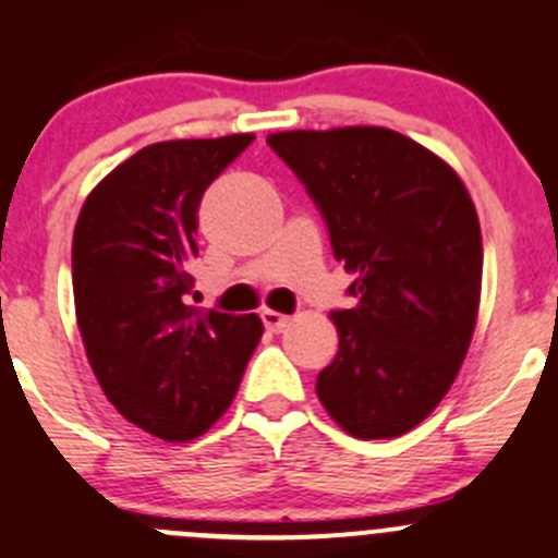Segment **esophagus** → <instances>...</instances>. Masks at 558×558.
<instances>
[{
	"label": "esophagus",
	"mask_w": 558,
	"mask_h": 558,
	"mask_svg": "<svg viewBox=\"0 0 558 558\" xmlns=\"http://www.w3.org/2000/svg\"><path fill=\"white\" fill-rule=\"evenodd\" d=\"M262 322H264V327H267L269 332H280L286 325H289L291 319L286 314H278V311H264Z\"/></svg>",
	"instance_id": "1"
}]
</instances>
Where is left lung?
<instances>
[{"label":"left lung","mask_w":558,"mask_h":558,"mask_svg":"<svg viewBox=\"0 0 558 558\" xmlns=\"http://www.w3.org/2000/svg\"><path fill=\"white\" fill-rule=\"evenodd\" d=\"M269 148L303 181L355 275V308L332 311L338 355L316 393L363 440L399 437L449 393L482 294V228L454 168L383 126L278 132Z\"/></svg>","instance_id":"obj_1"}]
</instances>
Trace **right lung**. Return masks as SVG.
<instances>
[{
	"instance_id": "1",
	"label": "right lung",
	"mask_w": 558,
	"mask_h": 558,
	"mask_svg": "<svg viewBox=\"0 0 558 558\" xmlns=\"http://www.w3.org/2000/svg\"><path fill=\"white\" fill-rule=\"evenodd\" d=\"M250 143L148 145L98 181L74 228L76 325L93 374L123 418L170 444L226 413L262 341L255 314L186 305L201 197Z\"/></svg>"
}]
</instances>
